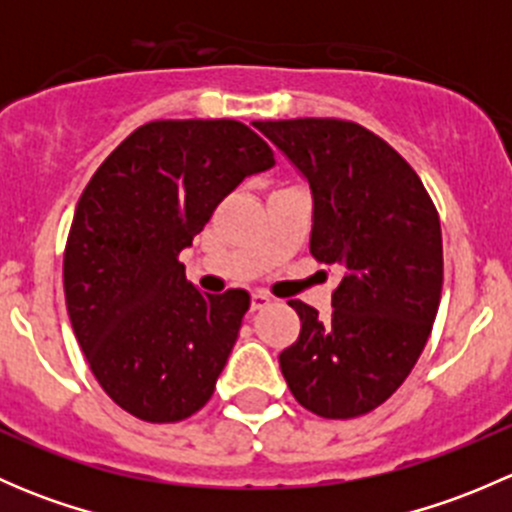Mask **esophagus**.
Instances as JSON below:
<instances>
[{
  "instance_id": "34e87169",
  "label": "esophagus",
  "mask_w": 512,
  "mask_h": 512,
  "mask_svg": "<svg viewBox=\"0 0 512 512\" xmlns=\"http://www.w3.org/2000/svg\"><path fill=\"white\" fill-rule=\"evenodd\" d=\"M270 302H272V299L267 297V294H262V292H255V294H252V302H250V307H252V312H260V309L270 307Z\"/></svg>"
}]
</instances>
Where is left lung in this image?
Here are the masks:
<instances>
[{
	"label": "left lung",
	"mask_w": 512,
	"mask_h": 512,
	"mask_svg": "<svg viewBox=\"0 0 512 512\" xmlns=\"http://www.w3.org/2000/svg\"><path fill=\"white\" fill-rule=\"evenodd\" d=\"M312 195L309 252L342 267L332 317L292 299L299 339L280 354L294 399L324 418L384 404L411 374L441 302L438 213L409 163L359 123L255 121Z\"/></svg>",
	"instance_id": "obj_1"
}]
</instances>
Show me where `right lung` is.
<instances>
[{
	"label": "right lung",
	"mask_w": 512,
	"mask_h": 512,
	"mask_svg": "<svg viewBox=\"0 0 512 512\" xmlns=\"http://www.w3.org/2000/svg\"><path fill=\"white\" fill-rule=\"evenodd\" d=\"M272 165L240 121H153L86 185L64 252L66 309L98 384L128 414L183 421L213 396L250 294H203L178 255L225 195Z\"/></svg>",
	"instance_id": "add662e5"
}]
</instances>
